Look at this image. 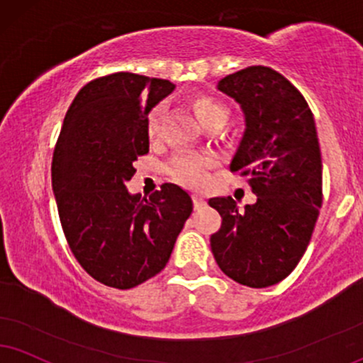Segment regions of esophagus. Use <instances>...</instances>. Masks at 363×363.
<instances>
[{
    "mask_svg": "<svg viewBox=\"0 0 363 363\" xmlns=\"http://www.w3.org/2000/svg\"><path fill=\"white\" fill-rule=\"evenodd\" d=\"M191 199H194V207L195 208H202L203 205H205V199H203L202 195L194 194V195H191Z\"/></svg>",
    "mask_w": 363,
    "mask_h": 363,
    "instance_id": "1",
    "label": "esophagus"
}]
</instances>
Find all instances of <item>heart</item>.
<instances>
[{
    "mask_svg": "<svg viewBox=\"0 0 363 363\" xmlns=\"http://www.w3.org/2000/svg\"><path fill=\"white\" fill-rule=\"evenodd\" d=\"M189 106L205 128L218 126V124L223 126L229 119V107L210 94H195L189 99ZM160 124L161 113L160 109H155L147 118V136L151 140L160 134ZM213 163L216 160L208 155L178 153L169 161L168 174L180 185L199 189L207 182V172L213 167Z\"/></svg>",
    "mask_w": 363,
    "mask_h": 363,
    "instance_id": "obj_1",
    "label": "heart"
}]
</instances>
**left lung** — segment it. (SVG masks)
Segmentation results:
<instances>
[{"instance_id":"8db88e82","label":"left lung","mask_w":363,"mask_h":363,"mask_svg":"<svg viewBox=\"0 0 363 363\" xmlns=\"http://www.w3.org/2000/svg\"><path fill=\"white\" fill-rule=\"evenodd\" d=\"M218 91L244 111L245 133L230 172L249 178L257 200L239 210L230 196L210 199L222 217L210 247L223 274L235 283L267 288L298 266L323 203L315 119L301 92L269 67L227 75Z\"/></svg>"}]
</instances>
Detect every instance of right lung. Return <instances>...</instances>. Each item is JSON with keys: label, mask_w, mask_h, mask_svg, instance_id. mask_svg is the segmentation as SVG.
Returning <instances> with one entry per match:
<instances>
[{"label": "right lung", "mask_w": 363, "mask_h": 363, "mask_svg": "<svg viewBox=\"0 0 363 363\" xmlns=\"http://www.w3.org/2000/svg\"><path fill=\"white\" fill-rule=\"evenodd\" d=\"M174 89L131 72L80 89L53 150L52 186L69 247L89 276L131 289L167 266L194 203L173 183L150 200L131 195L133 163L150 150L147 113Z\"/></svg>", "instance_id": "obj_1"}]
</instances>
